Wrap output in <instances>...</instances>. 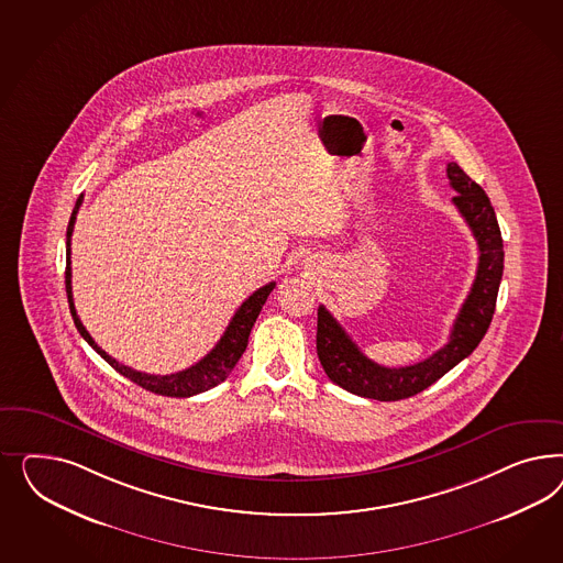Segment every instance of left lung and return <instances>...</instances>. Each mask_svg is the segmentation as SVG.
Returning <instances> with one entry per match:
<instances>
[{
  "instance_id": "1",
  "label": "left lung",
  "mask_w": 563,
  "mask_h": 563,
  "mask_svg": "<svg viewBox=\"0 0 563 563\" xmlns=\"http://www.w3.org/2000/svg\"><path fill=\"white\" fill-rule=\"evenodd\" d=\"M450 186L459 194L452 198L462 219L477 239L478 266L475 283L464 299L456 322L452 325L450 341L423 358L407 367H384L361 353L355 342L344 332L332 313L320 306L318 309V357L325 375L346 393L382 402L402 400L423 393L433 382L468 357L483 341L494 318L497 290L504 274V241L497 224L494 206L487 194L475 184L456 163H448Z\"/></svg>"
}]
</instances>
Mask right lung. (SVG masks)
<instances>
[{
    "mask_svg": "<svg viewBox=\"0 0 563 563\" xmlns=\"http://www.w3.org/2000/svg\"><path fill=\"white\" fill-rule=\"evenodd\" d=\"M82 205V196L78 198V202L71 210V217L68 222V233H66V292H68L69 313L74 318V324L78 328L80 336L85 339L99 355H101L115 372H120L121 375H125L128 379H132L137 386H142L144 390H151L154 394H161V396H170V398H188L194 394L206 393L214 386H219L221 382H224L229 374L233 372V367L238 365L239 358L243 355L245 346H247V339H250V332L256 324L257 316L262 311V306L266 303L268 295L273 292L276 283H268L264 287H260L256 292H252L238 311L233 316V320L227 325L224 334L221 336V341L217 342V346L206 355L205 358H200L196 365H191L184 372H177V374L170 375H151L142 374L136 372L128 365H123L120 361L107 355L102 351L101 346L97 342L92 341V336L88 334L78 313H76V307H74V297H71V233H74V222H76V214H78V208Z\"/></svg>",
    "mask_w": 563,
    "mask_h": 563,
    "instance_id": "1",
    "label": "right lung"
}]
</instances>
